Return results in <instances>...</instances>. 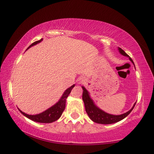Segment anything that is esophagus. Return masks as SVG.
I'll list each match as a JSON object with an SVG mask.
<instances>
[{"mask_svg":"<svg viewBox=\"0 0 154 154\" xmlns=\"http://www.w3.org/2000/svg\"><path fill=\"white\" fill-rule=\"evenodd\" d=\"M85 82V79H84L83 77L79 78V79H78V81H77L78 84H81V83H82V82Z\"/></svg>","mask_w":154,"mask_h":154,"instance_id":"obj_1","label":"esophagus"}]
</instances>
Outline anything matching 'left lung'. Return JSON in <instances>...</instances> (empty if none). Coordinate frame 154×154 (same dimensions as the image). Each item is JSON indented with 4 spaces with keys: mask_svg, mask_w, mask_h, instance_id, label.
<instances>
[{
    "mask_svg": "<svg viewBox=\"0 0 154 154\" xmlns=\"http://www.w3.org/2000/svg\"><path fill=\"white\" fill-rule=\"evenodd\" d=\"M118 49H119V53H121L122 55H124V56L128 57L130 60L133 62V64H134V62L132 60V59L129 57L128 55L126 54L125 51L122 50L121 48H119ZM82 90H83V92H82V100H83L84 101L86 112L88 113V116L94 122H96V123L98 124H110L121 121V120L124 119V118L130 114L131 111L133 110V109L134 108L135 103H135V104L133 105V108L126 113H124V114L120 115H110L108 114V113L105 112L104 111L101 110V109H99L98 107L96 106L94 103L92 99L90 98V95H89L88 90H87L84 87H82Z\"/></svg>",
    "mask_w": 154,
    "mask_h": 154,
    "instance_id": "obj_1",
    "label": "left lung"
}]
</instances>
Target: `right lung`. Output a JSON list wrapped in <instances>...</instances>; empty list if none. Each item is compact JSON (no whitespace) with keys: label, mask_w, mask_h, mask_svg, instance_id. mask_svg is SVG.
Masks as SVG:
<instances>
[{"label":"right lung","mask_w":154,"mask_h":154,"mask_svg":"<svg viewBox=\"0 0 154 154\" xmlns=\"http://www.w3.org/2000/svg\"><path fill=\"white\" fill-rule=\"evenodd\" d=\"M42 41V39H41L39 41H36L31 44V45L28 48V49L31 46L35 45V44L39 43L40 42ZM75 86V85H73L72 86H71L69 88H68L65 92H64L63 95L61 97V99L59 100V101L57 102V103H55L54 106L51 107L50 108H48V110L44 111V112L40 113L38 115H30L26 114L25 112H22L21 110L19 111L21 112L22 114L24 116H26V117H28V119L34 122H39V123H51V122H53L56 121L62 115V112L65 109V104H66V98L68 97V96L71 93V91L72 90L73 87Z\"/></svg>","instance_id":"add662e5"}]
</instances>
